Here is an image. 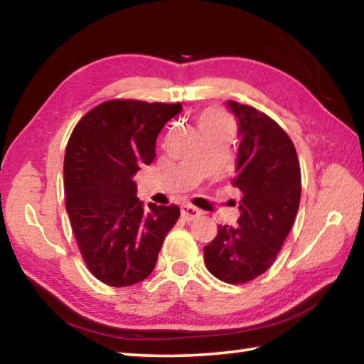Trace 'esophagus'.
Returning a JSON list of instances; mask_svg holds the SVG:
<instances>
[{
	"mask_svg": "<svg viewBox=\"0 0 364 364\" xmlns=\"http://www.w3.org/2000/svg\"><path fill=\"white\" fill-rule=\"evenodd\" d=\"M200 215L199 208H196L193 205H183L181 207V218L186 220V221H193Z\"/></svg>",
	"mask_w": 364,
	"mask_h": 364,
	"instance_id": "1",
	"label": "esophagus"
}]
</instances>
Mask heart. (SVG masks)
<instances>
[{
	"mask_svg": "<svg viewBox=\"0 0 364 364\" xmlns=\"http://www.w3.org/2000/svg\"><path fill=\"white\" fill-rule=\"evenodd\" d=\"M231 125L228 115L220 109H205L202 110L199 115V127L202 132L210 130V128H217V127H228Z\"/></svg>",
	"mask_w": 364,
	"mask_h": 364,
	"instance_id": "obj_1",
	"label": "heart"
}]
</instances>
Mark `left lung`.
Segmentation results:
<instances>
[{"label":"left lung","mask_w":364,"mask_h":364,"mask_svg":"<svg viewBox=\"0 0 364 364\" xmlns=\"http://www.w3.org/2000/svg\"><path fill=\"white\" fill-rule=\"evenodd\" d=\"M239 122L236 176L242 193L237 226H218L204 247L207 269L228 284H245L274 263L297 217L301 175L292 139L271 117L228 101Z\"/></svg>","instance_id":"obj_1"}]
</instances>
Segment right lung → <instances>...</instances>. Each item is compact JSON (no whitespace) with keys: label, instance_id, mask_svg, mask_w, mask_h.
<instances>
[{"label":"right lung","instance_id":"right-lung-1","mask_svg":"<svg viewBox=\"0 0 364 364\" xmlns=\"http://www.w3.org/2000/svg\"><path fill=\"white\" fill-rule=\"evenodd\" d=\"M181 104L110 100L86 112L65 147L64 191L72 232L96 279L127 287L156 267L180 207L147 204L133 181L156 157V141Z\"/></svg>","mask_w":364,"mask_h":364}]
</instances>
